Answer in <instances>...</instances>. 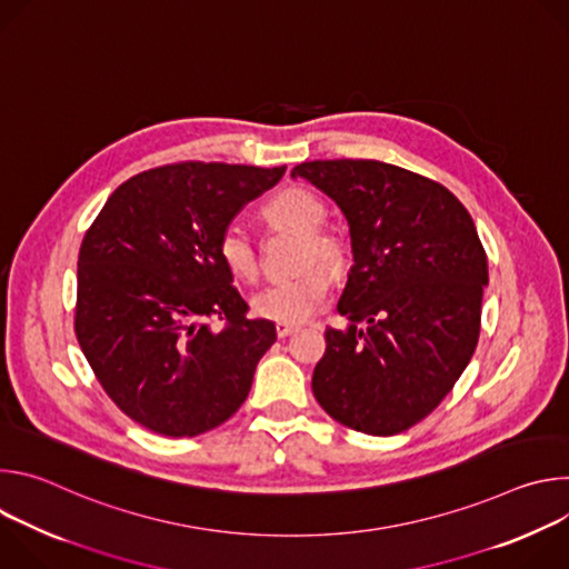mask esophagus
Returning a JSON list of instances; mask_svg holds the SVG:
<instances>
[{"label": "esophagus", "instance_id": "1", "mask_svg": "<svg viewBox=\"0 0 569 569\" xmlns=\"http://www.w3.org/2000/svg\"><path fill=\"white\" fill-rule=\"evenodd\" d=\"M295 331H299L297 323H283V321L277 323V336H279V338H288V336H292Z\"/></svg>", "mask_w": 569, "mask_h": 569}]
</instances>
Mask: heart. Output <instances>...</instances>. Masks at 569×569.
<instances>
[{
  "mask_svg": "<svg viewBox=\"0 0 569 569\" xmlns=\"http://www.w3.org/2000/svg\"><path fill=\"white\" fill-rule=\"evenodd\" d=\"M263 218L277 231H292L301 236V268L319 263L333 277L347 272L351 263V246L340 231L321 227L323 220H327V207H323L317 193L301 187L283 189L272 200H268L263 207ZM216 250L220 263L233 279L246 283L257 281L261 270L259 252L252 238L238 224H229L220 233ZM327 292L329 277L327 272L315 268L292 281L274 283L257 292L252 297V310L270 321L299 323L323 303Z\"/></svg>",
  "mask_w": 569,
  "mask_h": 569,
  "instance_id": "heart-1",
  "label": "heart"
}]
</instances>
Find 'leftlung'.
I'll return each instance as SVG.
<instances>
[{"label": "left lung", "mask_w": 569, "mask_h": 569, "mask_svg": "<svg viewBox=\"0 0 569 569\" xmlns=\"http://www.w3.org/2000/svg\"><path fill=\"white\" fill-rule=\"evenodd\" d=\"M342 209L353 266L312 393L338 423L391 437L423 421L470 362L489 263L466 207L439 182L376 159L292 169Z\"/></svg>", "instance_id": "8db88e82"}]
</instances>
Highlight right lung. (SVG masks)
I'll return each instance as SVG.
<instances>
[{"mask_svg":"<svg viewBox=\"0 0 569 569\" xmlns=\"http://www.w3.org/2000/svg\"><path fill=\"white\" fill-rule=\"evenodd\" d=\"M286 167H157L123 182L78 254L73 329L117 408L164 437H196L246 402L277 329L218 259V238ZM226 321L213 330L208 319Z\"/></svg>","mask_w":569,"mask_h":569,"instance_id":"right-lung-1","label":"right lung"}]
</instances>
